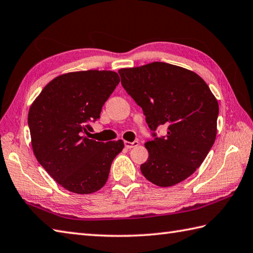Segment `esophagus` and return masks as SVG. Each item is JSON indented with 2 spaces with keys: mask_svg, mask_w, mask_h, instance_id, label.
I'll return each mask as SVG.
<instances>
[{
  "mask_svg": "<svg viewBox=\"0 0 253 253\" xmlns=\"http://www.w3.org/2000/svg\"><path fill=\"white\" fill-rule=\"evenodd\" d=\"M125 145L126 148H133L138 145V142L137 141H134V142H125Z\"/></svg>",
  "mask_w": 253,
  "mask_h": 253,
  "instance_id": "34e87169",
  "label": "esophagus"
}]
</instances>
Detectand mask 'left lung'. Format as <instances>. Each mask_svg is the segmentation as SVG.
Segmentation results:
<instances>
[{
  "label": "left lung",
  "mask_w": 253,
  "mask_h": 253,
  "mask_svg": "<svg viewBox=\"0 0 253 253\" xmlns=\"http://www.w3.org/2000/svg\"><path fill=\"white\" fill-rule=\"evenodd\" d=\"M121 84L143 109L152 141L141 171L158 187H170L191 176L212 148L217 132L218 102L194 72L164 62L121 69ZM166 126L168 134L155 131Z\"/></svg>",
  "instance_id": "8db88e82"
}]
</instances>
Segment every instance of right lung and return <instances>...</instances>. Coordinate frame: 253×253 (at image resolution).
<instances>
[{
    "instance_id": "obj_1",
    "label": "right lung",
    "mask_w": 253,
    "mask_h": 253,
    "mask_svg": "<svg viewBox=\"0 0 253 253\" xmlns=\"http://www.w3.org/2000/svg\"><path fill=\"white\" fill-rule=\"evenodd\" d=\"M120 77L112 71L60 75L45 85L28 113L33 151L39 164L64 189L79 194L104 187L122 140L96 142L84 134L100 118Z\"/></svg>"
}]
</instances>
